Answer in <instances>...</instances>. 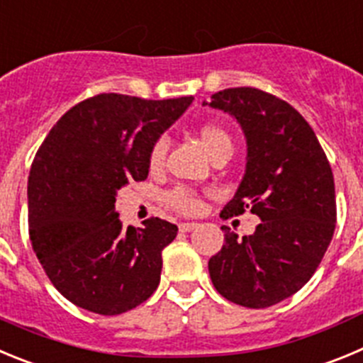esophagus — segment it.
I'll return each instance as SVG.
<instances>
[{
  "label": "esophagus",
  "instance_id": "esophagus-1",
  "mask_svg": "<svg viewBox=\"0 0 363 363\" xmlns=\"http://www.w3.org/2000/svg\"><path fill=\"white\" fill-rule=\"evenodd\" d=\"M195 228H199L197 222H182V224H179V230H181L182 233H188V231H194Z\"/></svg>",
  "mask_w": 363,
  "mask_h": 363
}]
</instances>
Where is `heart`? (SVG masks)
Segmentation results:
<instances>
[{
  "mask_svg": "<svg viewBox=\"0 0 363 363\" xmlns=\"http://www.w3.org/2000/svg\"><path fill=\"white\" fill-rule=\"evenodd\" d=\"M201 139H202V145L204 148L208 150V153H213L215 150L220 148L224 145H231V139L228 135L226 130H222L220 126H215V125H208L201 130ZM166 148H168V143L166 139H159L155 145L152 146L150 150V168L152 169H157L161 168L162 161H164V153ZM166 204L172 206L174 210L181 211V213H197L201 210V199L197 197L195 191L188 188H175L172 189L169 194H166L164 197Z\"/></svg>",
  "mask_w": 363,
  "mask_h": 363,
  "instance_id": "1",
  "label": "heart"
}]
</instances>
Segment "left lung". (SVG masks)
<instances>
[{
  "label": "left lung",
  "instance_id": "1",
  "mask_svg": "<svg viewBox=\"0 0 363 363\" xmlns=\"http://www.w3.org/2000/svg\"><path fill=\"white\" fill-rule=\"evenodd\" d=\"M230 113L246 137V172L222 217L260 218L238 238L222 226L226 244L208 262L215 289L244 308H269L311 279L335 233V181L315 132L291 104L257 88H226L204 101Z\"/></svg>",
  "mask_w": 363,
  "mask_h": 363
}]
</instances>
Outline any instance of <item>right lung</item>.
I'll return each instance as SVG.
<instances>
[{
  "instance_id": "obj_1",
  "label": "right lung",
  "mask_w": 363,
  "mask_h": 363,
  "mask_svg": "<svg viewBox=\"0 0 363 363\" xmlns=\"http://www.w3.org/2000/svg\"><path fill=\"white\" fill-rule=\"evenodd\" d=\"M194 97L148 101L101 94L76 104L48 132L28 177V231L55 289L97 315H121L157 289L162 250L177 226L148 218L123 228L116 197L145 181L150 150Z\"/></svg>"
}]
</instances>
